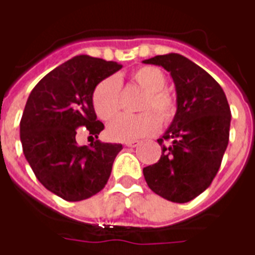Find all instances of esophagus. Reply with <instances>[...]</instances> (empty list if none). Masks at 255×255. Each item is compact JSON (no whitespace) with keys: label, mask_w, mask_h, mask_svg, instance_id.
<instances>
[{"label":"esophagus","mask_w":255,"mask_h":255,"mask_svg":"<svg viewBox=\"0 0 255 255\" xmlns=\"http://www.w3.org/2000/svg\"><path fill=\"white\" fill-rule=\"evenodd\" d=\"M139 143H141L139 141H128V142H125V145L129 146V147H135V146H138Z\"/></svg>","instance_id":"obj_1"}]
</instances>
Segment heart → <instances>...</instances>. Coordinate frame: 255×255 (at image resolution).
<instances>
[{"mask_svg":"<svg viewBox=\"0 0 255 255\" xmlns=\"http://www.w3.org/2000/svg\"><path fill=\"white\" fill-rule=\"evenodd\" d=\"M133 81L145 92L139 106L145 112L135 116L120 114L113 118L106 129L108 137L113 141H131L157 133L161 128L159 118L163 124H170L178 110L175 97L165 90L166 76L158 68L142 66L133 73ZM92 101L101 120L108 121L114 117L121 106V80L117 76H110L101 81L94 88Z\"/></svg>","mask_w":255,"mask_h":255,"instance_id":"1","label":"heart"}]
</instances>
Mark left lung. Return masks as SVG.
Listing matches in <instances>:
<instances>
[{"label":"left lung","instance_id":"obj_1","mask_svg":"<svg viewBox=\"0 0 255 255\" xmlns=\"http://www.w3.org/2000/svg\"><path fill=\"white\" fill-rule=\"evenodd\" d=\"M161 65L175 84L178 110L158 143V162L143 167L147 186L171 202H189L220 170L230 131V106L220 84L186 57L170 53L143 61Z\"/></svg>","mask_w":255,"mask_h":255}]
</instances>
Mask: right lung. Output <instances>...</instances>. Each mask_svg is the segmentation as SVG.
<instances>
[{
	"label": "right lung",
	"mask_w": 255,
	"mask_h": 255,
	"mask_svg": "<svg viewBox=\"0 0 255 255\" xmlns=\"http://www.w3.org/2000/svg\"><path fill=\"white\" fill-rule=\"evenodd\" d=\"M121 68L113 61L77 56L47 73L27 98L19 122L23 154L39 182L65 201L90 198L108 183L122 145L96 139L78 146L76 134L86 128L98 138L104 130L93 108V92Z\"/></svg>",
	"instance_id": "right-lung-1"
}]
</instances>
